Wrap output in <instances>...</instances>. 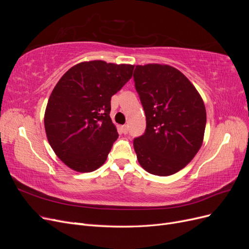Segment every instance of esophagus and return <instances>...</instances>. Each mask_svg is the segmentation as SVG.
Segmentation results:
<instances>
[{
  "label": "esophagus",
  "instance_id": "1",
  "mask_svg": "<svg viewBox=\"0 0 249 249\" xmlns=\"http://www.w3.org/2000/svg\"><path fill=\"white\" fill-rule=\"evenodd\" d=\"M122 131H123L124 134H127V132H129V126H127L126 124L123 125V126H122Z\"/></svg>",
  "mask_w": 249,
  "mask_h": 249
}]
</instances>
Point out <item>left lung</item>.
<instances>
[{
    "label": "left lung",
    "instance_id": "8db88e82",
    "mask_svg": "<svg viewBox=\"0 0 249 249\" xmlns=\"http://www.w3.org/2000/svg\"><path fill=\"white\" fill-rule=\"evenodd\" d=\"M134 81L146 117L145 133L134 139L138 162L152 175L171 176L202 144L205 104L185 74L167 64L136 65Z\"/></svg>",
    "mask_w": 249,
    "mask_h": 249
}]
</instances>
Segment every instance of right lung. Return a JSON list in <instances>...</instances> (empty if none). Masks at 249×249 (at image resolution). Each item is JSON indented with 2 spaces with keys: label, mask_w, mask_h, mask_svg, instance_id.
Returning <instances> with one entry per match:
<instances>
[{
  "label": "right lung",
  "mask_w": 249,
  "mask_h": 249,
  "mask_svg": "<svg viewBox=\"0 0 249 249\" xmlns=\"http://www.w3.org/2000/svg\"><path fill=\"white\" fill-rule=\"evenodd\" d=\"M134 65L102 60L78 63L53 89L44 113L48 141L66 166L91 172L106 162L118 138L111 97L133 76Z\"/></svg>",
  "instance_id": "1"
}]
</instances>
